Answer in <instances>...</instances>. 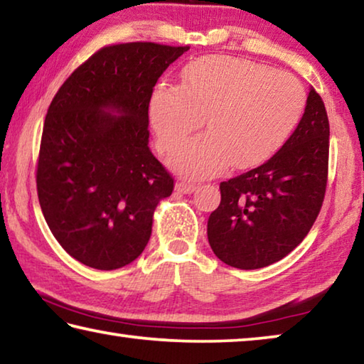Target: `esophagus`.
<instances>
[{
	"instance_id": "esophagus-1",
	"label": "esophagus",
	"mask_w": 364,
	"mask_h": 364,
	"mask_svg": "<svg viewBox=\"0 0 364 364\" xmlns=\"http://www.w3.org/2000/svg\"><path fill=\"white\" fill-rule=\"evenodd\" d=\"M175 189L181 194H188V193H193V191L196 189V184L188 183V181H178Z\"/></svg>"
}]
</instances>
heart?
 I'll return each mask as SVG.
<instances>
[{
  "mask_svg": "<svg viewBox=\"0 0 364 364\" xmlns=\"http://www.w3.org/2000/svg\"><path fill=\"white\" fill-rule=\"evenodd\" d=\"M306 106L305 88L291 73L232 56H205L184 67L181 86L159 85L151 122L159 149L188 178L220 173L228 165L247 168L264 162L297 128Z\"/></svg>",
  "mask_w": 364,
  "mask_h": 364,
  "instance_id": "heart-1",
  "label": "heart"
}]
</instances>
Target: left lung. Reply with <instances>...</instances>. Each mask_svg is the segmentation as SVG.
I'll return each instance as SVG.
<instances>
[{"mask_svg":"<svg viewBox=\"0 0 364 364\" xmlns=\"http://www.w3.org/2000/svg\"><path fill=\"white\" fill-rule=\"evenodd\" d=\"M329 167V120L315 90L284 146L263 165L220 183L208 217L213 254L239 269L279 262L304 241L321 210Z\"/></svg>","mask_w":364,"mask_h":364,"instance_id":"8db88e82","label":"left lung"}]
</instances>
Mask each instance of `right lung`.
Listing matches in <instances>:
<instances>
[{
	"label": "right lung",
	"mask_w": 364,
	"mask_h": 364,
	"mask_svg": "<svg viewBox=\"0 0 364 364\" xmlns=\"http://www.w3.org/2000/svg\"><path fill=\"white\" fill-rule=\"evenodd\" d=\"M189 46L109 45L70 73L48 107L36 191L53 236L70 257L117 269L143 254L173 176L149 151V102ZM115 109L119 114H112Z\"/></svg>",
	"instance_id": "obj_1"
}]
</instances>
